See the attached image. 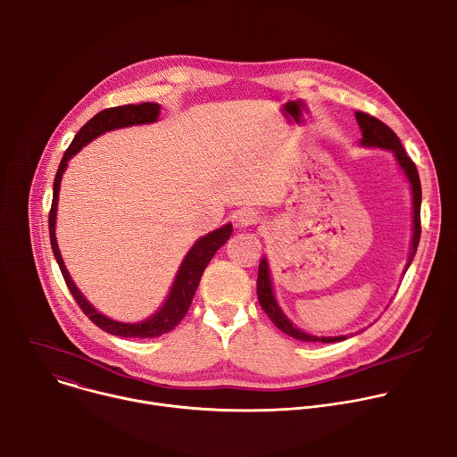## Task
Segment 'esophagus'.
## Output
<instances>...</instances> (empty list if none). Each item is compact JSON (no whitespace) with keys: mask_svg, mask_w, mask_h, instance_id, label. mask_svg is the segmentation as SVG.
I'll return each instance as SVG.
<instances>
[{"mask_svg":"<svg viewBox=\"0 0 457 457\" xmlns=\"http://www.w3.org/2000/svg\"><path fill=\"white\" fill-rule=\"evenodd\" d=\"M258 220H260V217H258V213L253 212V210H240V212L237 213V224H238V228H249V226L256 224Z\"/></svg>","mask_w":457,"mask_h":457,"instance_id":"1","label":"esophagus"}]
</instances>
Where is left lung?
I'll return each instance as SVG.
<instances>
[{"mask_svg":"<svg viewBox=\"0 0 457 457\" xmlns=\"http://www.w3.org/2000/svg\"><path fill=\"white\" fill-rule=\"evenodd\" d=\"M356 120L358 126L361 129V139H360V146L363 148H381L386 152H393L400 170L403 171L405 179L409 180L411 186V195H412V238H411V251H409V260L405 264L403 275L407 273L412 258L418 251V244H420V235H421V224H420V212H421V182H420V175L418 170L414 166V162L411 161V157L405 154L402 141L398 139V136L390 129L386 124H383L379 119L367 115L363 112H356ZM256 295H258V302L260 307L264 309V312L270 316V320L277 325V328L286 333L291 338H296L300 342H321V344H335V342H344L353 335H340V337H316L311 333L302 331L300 328L286 316V312L282 311V307L278 305V300L275 296V289H273V278H271V271H270V264H268V256H262L258 266V280H256Z\"/></svg>","mask_w":457,"mask_h":457,"instance_id":"8db88e82","label":"left lung"}]
</instances>
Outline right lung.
Masks as SVG:
<instances>
[{"label":"right lung","mask_w":457,"mask_h":457,"mask_svg":"<svg viewBox=\"0 0 457 457\" xmlns=\"http://www.w3.org/2000/svg\"><path fill=\"white\" fill-rule=\"evenodd\" d=\"M159 113H161V104H157V103L124 104V106H115V108L99 112L79 129L72 145L69 146V150L64 152V155L59 162L55 179H54V195H52V208H50V215H48V231H50V244H52L55 262H57V266L62 273V278H64V282H67L72 296L83 309V312L97 325V328H101L103 331H106L113 337H120V338H157L164 333H170L173 328H177L179 321L184 318V314L187 312V309L191 305L195 291H197V287H199L201 277H203L206 266L210 264V260L228 242V238L231 237V231H233V226L229 222L215 231L197 238V242L191 245V249L182 258L180 268L175 275V280L171 284V289H170L162 307L143 321L126 323V321L108 318L106 314L99 312L74 284L67 266H64V262H62V256H61V251L57 245V238H55L57 201H59L62 173H64V170H67L69 161L76 154H79V150H83V146H87L99 136H103L106 132H113V129H119V128L157 122Z\"/></svg>","instance_id":"1"}]
</instances>
